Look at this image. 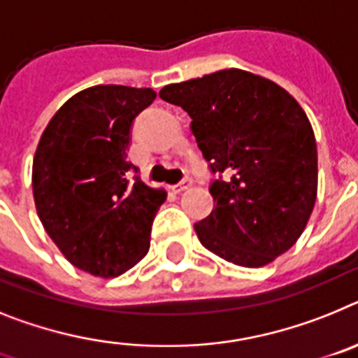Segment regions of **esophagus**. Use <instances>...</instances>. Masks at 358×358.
<instances>
[{"label":"esophagus","mask_w":358,"mask_h":358,"mask_svg":"<svg viewBox=\"0 0 358 358\" xmlns=\"http://www.w3.org/2000/svg\"><path fill=\"white\" fill-rule=\"evenodd\" d=\"M189 187H191V182H189V180H183L182 183H176V185H173V187H171V191L175 192V194H180V192H183L185 189H189Z\"/></svg>","instance_id":"1"}]
</instances>
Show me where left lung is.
<instances>
[{"label":"left lung","mask_w":358,"mask_h":358,"mask_svg":"<svg viewBox=\"0 0 358 358\" xmlns=\"http://www.w3.org/2000/svg\"><path fill=\"white\" fill-rule=\"evenodd\" d=\"M160 97L191 117L196 144L220 178L214 209L194 223L222 259L259 268L301 238L317 200L312 124L290 93L239 68L167 85Z\"/></svg>","instance_id":"8db88e82"}]
</instances>
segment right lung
Wrapping results in <instances>:
<instances>
[{
    "instance_id": "add662e5",
    "label": "right lung",
    "mask_w": 358,
    "mask_h": 358,
    "mask_svg": "<svg viewBox=\"0 0 358 358\" xmlns=\"http://www.w3.org/2000/svg\"><path fill=\"white\" fill-rule=\"evenodd\" d=\"M151 88L99 85L68 99L45 127L32 166L37 216L71 265L117 278L149 250L164 189L149 187L126 160L135 117Z\"/></svg>"
}]
</instances>
